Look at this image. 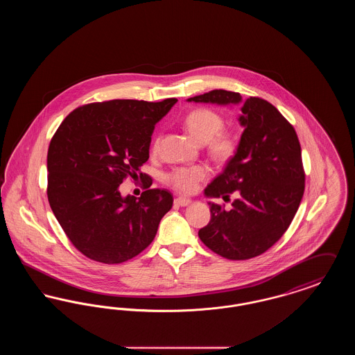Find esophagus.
Segmentation results:
<instances>
[{"instance_id": "esophagus-1", "label": "esophagus", "mask_w": 355, "mask_h": 355, "mask_svg": "<svg viewBox=\"0 0 355 355\" xmlns=\"http://www.w3.org/2000/svg\"><path fill=\"white\" fill-rule=\"evenodd\" d=\"M174 203L178 205V206H187V205L191 203V200H190V198H186V197H177V198L174 200Z\"/></svg>"}]
</instances>
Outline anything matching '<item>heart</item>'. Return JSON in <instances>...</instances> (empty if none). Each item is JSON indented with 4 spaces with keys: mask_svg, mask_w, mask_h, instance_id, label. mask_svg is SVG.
<instances>
[{
    "mask_svg": "<svg viewBox=\"0 0 355 355\" xmlns=\"http://www.w3.org/2000/svg\"><path fill=\"white\" fill-rule=\"evenodd\" d=\"M225 121L222 116L211 109H196L185 119V126L190 135L200 144H206L209 153L217 159L230 158L236 149V138L230 132L222 130ZM157 141L153 150H157ZM209 171L205 166H189L171 170L166 181L175 190L182 193L193 191L197 185L207 177Z\"/></svg>",
    "mask_w": 355,
    "mask_h": 355,
    "instance_id": "1",
    "label": "heart"
}]
</instances>
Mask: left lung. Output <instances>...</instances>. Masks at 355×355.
I'll return each instance as SVG.
<instances>
[{"label": "left lung", "instance_id": "8db88e82", "mask_svg": "<svg viewBox=\"0 0 355 355\" xmlns=\"http://www.w3.org/2000/svg\"><path fill=\"white\" fill-rule=\"evenodd\" d=\"M217 105L242 103L245 128L236 154L205 189L209 198H238L230 210L209 202L211 218L198 232L203 243L223 258L242 261L265 253L284 236L304 191L301 145L291 123L270 102L236 92L211 90L187 100Z\"/></svg>", "mask_w": 355, "mask_h": 355}]
</instances>
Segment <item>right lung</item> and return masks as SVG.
Segmentation results:
<instances>
[{
    "mask_svg": "<svg viewBox=\"0 0 355 355\" xmlns=\"http://www.w3.org/2000/svg\"><path fill=\"white\" fill-rule=\"evenodd\" d=\"M177 98L113 100L77 107L62 121L48 150V200L74 248L101 263L132 259L152 243L173 206L168 190L122 197L126 177L146 178L154 125ZM150 187L152 184H145Z\"/></svg>",
    "mask_w": 355,
    "mask_h": 355,
    "instance_id": "obj_1",
    "label": "right lung"
}]
</instances>
